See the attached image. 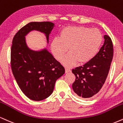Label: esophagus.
<instances>
[{
    "mask_svg": "<svg viewBox=\"0 0 123 123\" xmlns=\"http://www.w3.org/2000/svg\"><path fill=\"white\" fill-rule=\"evenodd\" d=\"M65 72H66V73H70V72H71V70L70 69V68H65Z\"/></svg>",
    "mask_w": 123,
    "mask_h": 123,
    "instance_id": "esophagus-1",
    "label": "esophagus"
}]
</instances>
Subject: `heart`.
<instances>
[{"label":"heart","instance_id":"heart-1","mask_svg":"<svg viewBox=\"0 0 123 123\" xmlns=\"http://www.w3.org/2000/svg\"><path fill=\"white\" fill-rule=\"evenodd\" d=\"M103 42V36L98 29L85 26H68L62 29L59 38L51 42V52L58 61L61 60L69 48L70 52L62 58L63 65L71 67L78 62L91 61L98 53Z\"/></svg>","mask_w":123,"mask_h":123}]
</instances>
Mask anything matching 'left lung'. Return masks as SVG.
<instances>
[{
  "label": "left lung",
  "instance_id": "8db88e82",
  "mask_svg": "<svg viewBox=\"0 0 123 123\" xmlns=\"http://www.w3.org/2000/svg\"><path fill=\"white\" fill-rule=\"evenodd\" d=\"M105 41L98 53L91 61L72 69L76 80L72 84L74 92L82 98H90L100 91L108 74L113 55L112 41L105 35Z\"/></svg>",
  "mask_w": 123,
  "mask_h": 123
}]
</instances>
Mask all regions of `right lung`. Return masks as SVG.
Here are the masks:
<instances>
[{"instance_id": "right-lung-1", "label": "right lung", "mask_w": 123, "mask_h": 123, "mask_svg": "<svg viewBox=\"0 0 123 123\" xmlns=\"http://www.w3.org/2000/svg\"><path fill=\"white\" fill-rule=\"evenodd\" d=\"M54 24L50 22H30L15 35L11 49L12 72L18 85L28 98L41 101L51 95L55 81L65 73V68L45 48L35 51L27 45L25 37L31 31L49 37Z\"/></svg>"}]
</instances>
